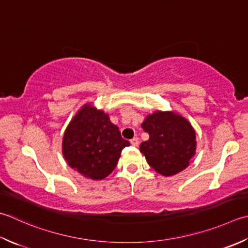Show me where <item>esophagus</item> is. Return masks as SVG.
Returning a JSON list of instances; mask_svg holds the SVG:
<instances>
[{"mask_svg": "<svg viewBox=\"0 0 248 248\" xmlns=\"http://www.w3.org/2000/svg\"><path fill=\"white\" fill-rule=\"evenodd\" d=\"M130 143H131V145H133V146H138L139 145V139L138 138H134V139H132L130 140Z\"/></svg>", "mask_w": 248, "mask_h": 248, "instance_id": "34e87169", "label": "esophagus"}]
</instances>
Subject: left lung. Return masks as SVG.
<instances>
[{
    "instance_id": "obj_1",
    "label": "left lung",
    "mask_w": 248,
    "mask_h": 248,
    "mask_svg": "<svg viewBox=\"0 0 248 248\" xmlns=\"http://www.w3.org/2000/svg\"><path fill=\"white\" fill-rule=\"evenodd\" d=\"M142 128L149 139L140 150L155 171L171 176L188 167L196 152V133L185 118L157 111L145 119Z\"/></svg>"
}]
</instances>
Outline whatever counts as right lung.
Instances as JSON below:
<instances>
[{"label":"right lung","instance_id":"add662e5","mask_svg":"<svg viewBox=\"0 0 248 248\" xmlns=\"http://www.w3.org/2000/svg\"><path fill=\"white\" fill-rule=\"evenodd\" d=\"M129 145L108 115L86 105L66 128L62 149L70 167L98 181L113 172L121 150Z\"/></svg>","mask_w":248,"mask_h":248}]
</instances>
